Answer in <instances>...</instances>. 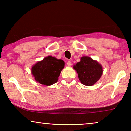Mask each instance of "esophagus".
<instances>
[{
    "instance_id": "1",
    "label": "esophagus",
    "mask_w": 131,
    "mask_h": 131,
    "mask_svg": "<svg viewBox=\"0 0 131 131\" xmlns=\"http://www.w3.org/2000/svg\"><path fill=\"white\" fill-rule=\"evenodd\" d=\"M66 64H67V65L68 66H72V62H71L70 61H68Z\"/></svg>"
}]
</instances>
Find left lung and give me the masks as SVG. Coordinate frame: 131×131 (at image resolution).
<instances>
[{"label": "left lung", "instance_id": "obj_1", "mask_svg": "<svg viewBox=\"0 0 131 131\" xmlns=\"http://www.w3.org/2000/svg\"><path fill=\"white\" fill-rule=\"evenodd\" d=\"M80 82L85 86H92L98 81L103 73V66L88 56H83L73 66Z\"/></svg>", "mask_w": 131, "mask_h": 131}]
</instances>
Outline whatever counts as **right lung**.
<instances>
[{
    "label": "right lung",
    "instance_id": "add662e5",
    "mask_svg": "<svg viewBox=\"0 0 131 131\" xmlns=\"http://www.w3.org/2000/svg\"><path fill=\"white\" fill-rule=\"evenodd\" d=\"M65 66V62L48 56L32 66L31 74L37 82L50 86L58 81V77Z\"/></svg>",
    "mask_w": 131,
    "mask_h": 131
}]
</instances>
